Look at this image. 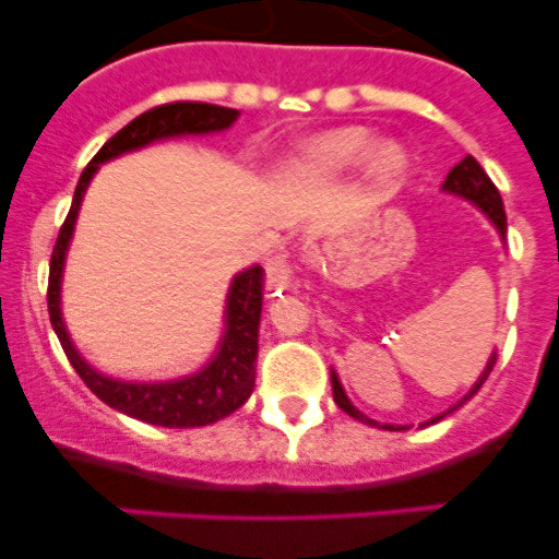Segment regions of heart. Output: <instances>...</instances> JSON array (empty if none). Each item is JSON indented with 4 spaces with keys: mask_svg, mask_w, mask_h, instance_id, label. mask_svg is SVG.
Returning <instances> with one entry per match:
<instances>
[{
    "mask_svg": "<svg viewBox=\"0 0 559 559\" xmlns=\"http://www.w3.org/2000/svg\"><path fill=\"white\" fill-rule=\"evenodd\" d=\"M373 145V134L362 127L335 129V132L319 134L308 140L292 162V173L297 178H335V175L352 173L362 165L370 154V170L381 178H394L403 173L405 154L394 143Z\"/></svg>",
    "mask_w": 559,
    "mask_h": 559,
    "instance_id": "heart-1",
    "label": "heart"
}]
</instances>
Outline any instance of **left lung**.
I'll list each match as a JSON object with an SVG mask.
<instances>
[{"label": "left lung", "mask_w": 559, "mask_h": 559, "mask_svg": "<svg viewBox=\"0 0 559 559\" xmlns=\"http://www.w3.org/2000/svg\"><path fill=\"white\" fill-rule=\"evenodd\" d=\"M443 191H449V194H460V197H465V200L476 202V205L481 207L484 216H487L489 222H492L495 227H498L500 238L506 240V211H503V200H500V191H498V186H495L492 180H489V175L484 173V167L478 165L476 159H473V156H465V159H462L460 165H454V167H452V173H449V175H447V180H443ZM495 359H498V354H492V357H489L487 368H484V373L478 376V381H476V384H473L471 392H467L465 397H462L460 403L454 405V408H449L447 414H452V411L460 408V405L465 403V400H471L473 394H476L478 389H481L484 381H487V379H489V373H492ZM332 397H335L337 408L346 411L348 416H354V419H357V421H365V425L379 427V421L368 419V416H365L362 411L354 408L352 400L346 397V392H343L341 381H337V376H335V373H332ZM447 414L436 416V419L425 421V425H436V421H441L443 416H447ZM425 425H421V427H425ZM384 427H389V430H392V425H384Z\"/></svg>", "instance_id": "left-lung-1"}]
</instances>
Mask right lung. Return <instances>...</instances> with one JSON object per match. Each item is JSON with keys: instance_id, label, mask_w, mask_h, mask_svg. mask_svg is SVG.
Returning a JSON list of instances; mask_svg holds the SVG:
<instances>
[{"instance_id": "add662e5", "label": "right lung", "mask_w": 559, "mask_h": 559, "mask_svg": "<svg viewBox=\"0 0 559 559\" xmlns=\"http://www.w3.org/2000/svg\"><path fill=\"white\" fill-rule=\"evenodd\" d=\"M240 112L233 107L207 105V103H167L156 105L151 110L140 112L138 118L127 123L121 132L97 151L81 180L75 186L72 207L67 213L64 224L56 238L53 253H50L48 273V313L53 324L56 337L64 348L67 359L81 376L83 384L92 389L103 403L132 419L148 421L159 427H205L224 419L233 411L251 397L253 379H257V348H259V316H262V289L264 270L259 264L235 275L227 295V319H224V337L218 343V352L200 373L186 376L178 381H156V384H129V381L107 379L97 373L86 359L72 346L67 326L61 321V270H64L67 246H70L72 229H75L81 200L86 194V186L99 165L107 159L138 151L154 140L180 138V134H207L222 132L238 121Z\"/></svg>"}]
</instances>
